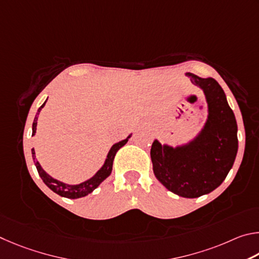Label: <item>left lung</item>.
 Segmentation results:
<instances>
[{"instance_id": "left-lung-1", "label": "left lung", "mask_w": 259, "mask_h": 259, "mask_svg": "<svg viewBox=\"0 0 259 259\" xmlns=\"http://www.w3.org/2000/svg\"><path fill=\"white\" fill-rule=\"evenodd\" d=\"M187 76L205 92L209 111L205 128L192 142L175 149L155 140L150 156L153 173L167 190L180 197L198 198L220 187L232 168L238 126L224 91L214 78L191 72Z\"/></svg>"}]
</instances>
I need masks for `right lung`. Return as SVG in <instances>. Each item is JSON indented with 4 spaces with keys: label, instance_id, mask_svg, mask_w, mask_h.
I'll list each match as a JSON object with an SVG mask.
<instances>
[{
    "label": "right lung",
    "instance_id": "obj_1",
    "mask_svg": "<svg viewBox=\"0 0 259 259\" xmlns=\"http://www.w3.org/2000/svg\"><path fill=\"white\" fill-rule=\"evenodd\" d=\"M45 101L42 106L38 108L37 110V115L35 116L34 118V122H33V135L36 133V125H37V116L39 115L40 110H42V108L45 106ZM131 138V135L127 139L122 140V141L118 142L116 144H113L111 147L110 151H109L108 156H107V159L106 162H104V165L102 166V168L100 169L97 174H95L92 179H90L86 181V182H83L80 184H77V185H68L60 182V181H57L52 179L51 176L48 175L45 171L43 170L42 167H40L39 162L36 159V156H35V150L34 148L31 149V155H33V159L35 162V166L36 168H37L38 171V175L40 176V179L43 180V182L48 185V187L52 190L53 192H56L57 194L61 197H65L68 199H77V198H81V197H85L88 196L89 193H91L93 191V190L97 189L100 183L103 182L104 180H106L109 175L111 174V170H112V164H113V159H115V156L117 151L119 150L121 147H124L125 144L128 141V139Z\"/></svg>",
    "mask_w": 259,
    "mask_h": 259
}]
</instances>
